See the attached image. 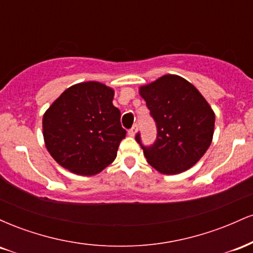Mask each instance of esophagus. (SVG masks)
<instances>
[{"mask_svg": "<svg viewBox=\"0 0 253 253\" xmlns=\"http://www.w3.org/2000/svg\"><path fill=\"white\" fill-rule=\"evenodd\" d=\"M135 133H136V126L134 125V126H133L132 128H130V129L128 130V135H129V136H134Z\"/></svg>", "mask_w": 253, "mask_h": 253, "instance_id": "obj_1", "label": "esophagus"}]
</instances>
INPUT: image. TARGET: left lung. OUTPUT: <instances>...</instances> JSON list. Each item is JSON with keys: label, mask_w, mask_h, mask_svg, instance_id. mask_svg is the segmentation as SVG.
Instances as JSON below:
<instances>
[{"label": "left lung", "mask_w": 253, "mask_h": 253, "mask_svg": "<svg viewBox=\"0 0 253 253\" xmlns=\"http://www.w3.org/2000/svg\"><path fill=\"white\" fill-rule=\"evenodd\" d=\"M157 125V139L141 145L147 163L164 175L190 169L211 146L215 114L201 92L177 75H164L139 88Z\"/></svg>", "instance_id": "obj_1"}]
</instances>
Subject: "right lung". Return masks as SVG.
Masks as SVG:
<instances>
[{
  "label": "right lung",
  "instance_id": "add662e5",
  "mask_svg": "<svg viewBox=\"0 0 253 253\" xmlns=\"http://www.w3.org/2000/svg\"><path fill=\"white\" fill-rule=\"evenodd\" d=\"M113 97L112 88L90 81L66 89L46 110L43 141L60 167L92 176L114 162L126 130Z\"/></svg>",
  "mask_w": 253,
  "mask_h": 253
}]
</instances>
